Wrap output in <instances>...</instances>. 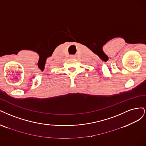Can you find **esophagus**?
<instances>
[{"instance_id":"obj_1","label":"esophagus","mask_w":146,"mask_h":146,"mask_svg":"<svg viewBox=\"0 0 146 146\" xmlns=\"http://www.w3.org/2000/svg\"><path fill=\"white\" fill-rule=\"evenodd\" d=\"M70 57L72 58H75V55H70Z\"/></svg>"}]
</instances>
